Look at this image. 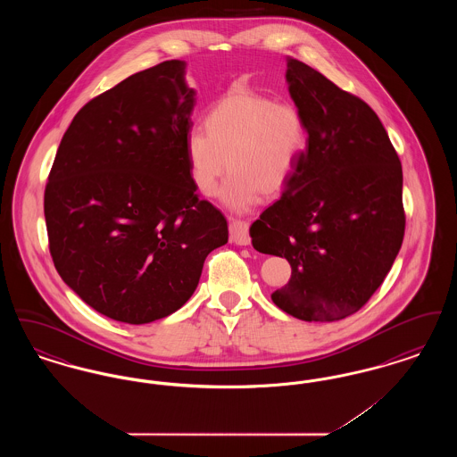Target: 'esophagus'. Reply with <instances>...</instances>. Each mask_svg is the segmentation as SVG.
<instances>
[{"instance_id":"34e87169","label":"esophagus","mask_w":457,"mask_h":457,"mask_svg":"<svg viewBox=\"0 0 457 457\" xmlns=\"http://www.w3.org/2000/svg\"><path fill=\"white\" fill-rule=\"evenodd\" d=\"M229 237H231V241L237 243L239 246L250 245L252 238H250V233H248V222L241 220V219H231Z\"/></svg>"}]
</instances>
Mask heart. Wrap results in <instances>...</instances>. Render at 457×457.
I'll list each match as a JSON object with an SVG mask.
<instances>
[{
	"instance_id": "obj_1",
	"label": "heart",
	"mask_w": 457,
	"mask_h": 457,
	"mask_svg": "<svg viewBox=\"0 0 457 457\" xmlns=\"http://www.w3.org/2000/svg\"><path fill=\"white\" fill-rule=\"evenodd\" d=\"M204 129L185 140L188 173L200 195H214L219 179L231 171L220 200L233 211H246L261 194L283 192L298 173L308 129L302 111L289 103L252 90H233L211 104Z\"/></svg>"
}]
</instances>
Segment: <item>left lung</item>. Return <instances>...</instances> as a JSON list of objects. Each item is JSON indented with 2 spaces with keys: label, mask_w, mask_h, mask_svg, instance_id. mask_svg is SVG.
Segmentation results:
<instances>
[{
  "label": "left lung",
  "mask_w": 457,
  "mask_h": 457,
  "mask_svg": "<svg viewBox=\"0 0 457 457\" xmlns=\"http://www.w3.org/2000/svg\"><path fill=\"white\" fill-rule=\"evenodd\" d=\"M289 94L308 129L298 173L250 228L253 248L284 257L291 279L272 293L306 322L356 313L384 283L404 238L403 168L365 101L287 56Z\"/></svg>",
  "instance_id": "1"
}]
</instances>
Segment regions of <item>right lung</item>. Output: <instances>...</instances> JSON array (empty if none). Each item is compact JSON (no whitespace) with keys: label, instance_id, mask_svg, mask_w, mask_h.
Listing matches in <instances>:
<instances>
[{"label":"right lung","instance_id":"obj_1","mask_svg":"<svg viewBox=\"0 0 457 457\" xmlns=\"http://www.w3.org/2000/svg\"><path fill=\"white\" fill-rule=\"evenodd\" d=\"M162 62L90 99L65 131L44 190L62 279L112 320L149 324L190 300L228 220L200 200L185 140L195 90Z\"/></svg>","mask_w":457,"mask_h":457}]
</instances>
